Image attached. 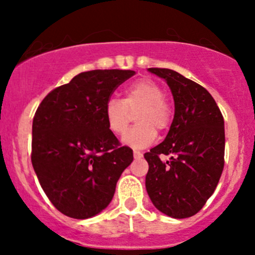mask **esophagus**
Returning a JSON list of instances; mask_svg holds the SVG:
<instances>
[{
	"label": "esophagus",
	"instance_id": "34e87169",
	"mask_svg": "<svg viewBox=\"0 0 255 255\" xmlns=\"http://www.w3.org/2000/svg\"><path fill=\"white\" fill-rule=\"evenodd\" d=\"M133 156H134L135 159H139V158H142V156H143V153H142V151H139V150H133Z\"/></svg>",
	"mask_w": 255,
	"mask_h": 255
}]
</instances>
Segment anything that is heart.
Returning a JSON list of instances; mask_svg holds the SVG:
<instances>
[{
	"label": "heart",
	"instance_id": "obj_1",
	"mask_svg": "<svg viewBox=\"0 0 255 255\" xmlns=\"http://www.w3.org/2000/svg\"><path fill=\"white\" fill-rule=\"evenodd\" d=\"M164 89L151 79H139L128 85L125 99L111 97L105 105V118L113 134L127 130L133 115L137 125L123 137V143L133 148H144L154 142L156 129L166 130L173 121V107L165 99Z\"/></svg>",
	"mask_w": 255,
	"mask_h": 255
}]
</instances>
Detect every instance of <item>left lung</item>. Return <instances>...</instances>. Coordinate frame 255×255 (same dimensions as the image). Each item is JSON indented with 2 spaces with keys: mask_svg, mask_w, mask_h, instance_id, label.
<instances>
[{
  "mask_svg": "<svg viewBox=\"0 0 255 255\" xmlns=\"http://www.w3.org/2000/svg\"><path fill=\"white\" fill-rule=\"evenodd\" d=\"M164 79L175 115L164 142L144 154L145 187L153 205L173 218L196 215L217 187L225 166V121L210 92L170 69L149 68ZM161 155L171 159L161 160Z\"/></svg>",
  "mask_w": 255,
  "mask_h": 255,
  "instance_id": "1",
  "label": "left lung"
}]
</instances>
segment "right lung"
Returning <instances> with one entry per match:
<instances>
[{"instance_id": "obj_1", "label": "right lung", "mask_w": 255, "mask_h": 255, "mask_svg": "<svg viewBox=\"0 0 255 255\" xmlns=\"http://www.w3.org/2000/svg\"><path fill=\"white\" fill-rule=\"evenodd\" d=\"M133 70H91L50 91L35 111L33 168L51 204L85 220L109 206L121 174L133 161L109 129L105 105Z\"/></svg>"}]
</instances>
